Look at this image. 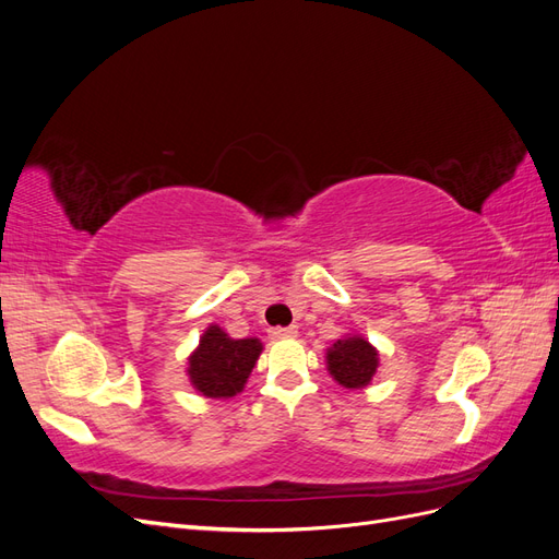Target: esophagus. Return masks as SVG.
Masks as SVG:
<instances>
[{"mask_svg":"<svg viewBox=\"0 0 559 559\" xmlns=\"http://www.w3.org/2000/svg\"><path fill=\"white\" fill-rule=\"evenodd\" d=\"M296 335H298V329H296V326L270 329V337H273V341H284V337H296Z\"/></svg>","mask_w":559,"mask_h":559,"instance_id":"1","label":"esophagus"}]
</instances>
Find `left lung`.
Listing matches in <instances>:
<instances>
[{
    "mask_svg": "<svg viewBox=\"0 0 559 559\" xmlns=\"http://www.w3.org/2000/svg\"><path fill=\"white\" fill-rule=\"evenodd\" d=\"M326 366L331 378L345 389H364L373 380L380 366L378 349L364 335L354 333L335 341L326 349Z\"/></svg>",
    "mask_w": 559,
    "mask_h": 559,
    "instance_id": "left-lung-1",
    "label": "left lung"
}]
</instances>
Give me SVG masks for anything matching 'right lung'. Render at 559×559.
Listing matches in <instances>:
<instances>
[{"mask_svg": "<svg viewBox=\"0 0 559 559\" xmlns=\"http://www.w3.org/2000/svg\"><path fill=\"white\" fill-rule=\"evenodd\" d=\"M263 345L259 337L235 341L224 329L212 324L200 337V345L189 357V380L195 392L207 399H233L240 394Z\"/></svg>", "mask_w": 559, "mask_h": 559, "instance_id": "right-lung-1", "label": "right lung"}]
</instances>
